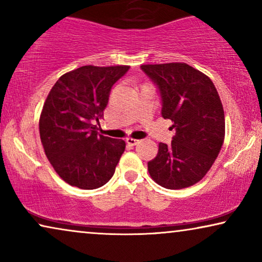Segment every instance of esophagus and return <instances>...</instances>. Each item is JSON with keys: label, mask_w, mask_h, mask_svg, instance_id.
I'll list each match as a JSON object with an SVG mask.
<instances>
[{"label": "esophagus", "mask_w": 262, "mask_h": 262, "mask_svg": "<svg viewBox=\"0 0 262 262\" xmlns=\"http://www.w3.org/2000/svg\"><path fill=\"white\" fill-rule=\"evenodd\" d=\"M126 143L128 145L134 146V145H137L139 141H137V139H135V138H126Z\"/></svg>", "instance_id": "1"}]
</instances>
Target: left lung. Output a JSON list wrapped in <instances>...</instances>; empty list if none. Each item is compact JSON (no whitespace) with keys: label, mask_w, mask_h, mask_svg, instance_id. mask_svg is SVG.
Returning a JSON list of instances; mask_svg holds the SVG:
<instances>
[{"label":"left lung","mask_w":262,"mask_h":262,"mask_svg":"<svg viewBox=\"0 0 262 262\" xmlns=\"http://www.w3.org/2000/svg\"><path fill=\"white\" fill-rule=\"evenodd\" d=\"M142 70L160 89L161 114L173 121L169 145L160 143L148 162L150 177L168 189L196 184L212 167L224 143L225 119L213 82L186 63L144 64Z\"/></svg>","instance_id":"left-lung-1"}]
</instances>
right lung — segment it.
Wrapping results in <instances>:
<instances>
[{
	"mask_svg": "<svg viewBox=\"0 0 262 262\" xmlns=\"http://www.w3.org/2000/svg\"><path fill=\"white\" fill-rule=\"evenodd\" d=\"M128 66H84L56 82L39 119L45 155L67 184L95 189L108 182L125 150L123 139L98 134L112 85Z\"/></svg>",
	"mask_w": 262,
	"mask_h": 262,
	"instance_id": "add662e5",
	"label": "right lung"
}]
</instances>
